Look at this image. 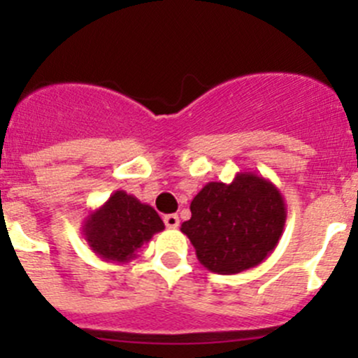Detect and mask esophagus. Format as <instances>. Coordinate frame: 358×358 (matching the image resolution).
Returning a JSON list of instances; mask_svg holds the SVG:
<instances>
[{"label": "esophagus", "mask_w": 358, "mask_h": 358, "mask_svg": "<svg viewBox=\"0 0 358 358\" xmlns=\"http://www.w3.org/2000/svg\"><path fill=\"white\" fill-rule=\"evenodd\" d=\"M164 225L168 227V229H176V227L180 225L178 215H166L164 216Z\"/></svg>", "instance_id": "1"}]
</instances>
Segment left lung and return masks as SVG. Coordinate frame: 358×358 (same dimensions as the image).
Returning a JSON list of instances; mask_svg holds the SVG:
<instances>
[{"label": "left lung", "instance_id": "8db88e82", "mask_svg": "<svg viewBox=\"0 0 358 358\" xmlns=\"http://www.w3.org/2000/svg\"><path fill=\"white\" fill-rule=\"evenodd\" d=\"M190 211L180 230L201 265L223 275L259 265L279 244L287 216L280 190L251 171L237 173L232 183H206Z\"/></svg>", "mask_w": 358, "mask_h": 358}]
</instances>
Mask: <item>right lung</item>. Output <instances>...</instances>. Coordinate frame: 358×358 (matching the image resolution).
<instances>
[{
  "mask_svg": "<svg viewBox=\"0 0 358 358\" xmlns=\"http://www.w3.org/2000/svg\"><path fill=\"white\" fill-rule=\"evenodd\" d=\"M161 230L164 223L156 209L124 190H115L83 222L88 246L99 258L112 263L131 262L138 249Z\"/></svg>",
  "mask_w": 358,
  "mask_h": 358,
  "instance_id": "right-lung-1",
  "label": "right lung"
}]
</instances>
